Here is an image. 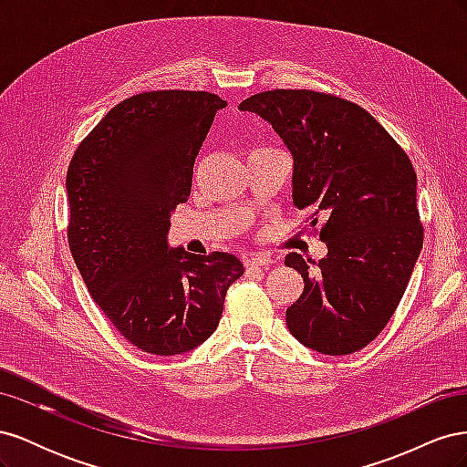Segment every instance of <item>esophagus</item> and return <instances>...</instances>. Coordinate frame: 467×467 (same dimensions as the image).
<instances>
[{"instance_id":"34e87169","label":"esophagus","mask_w":467,"mask_h":467,"mask_svg":"<svg viewBox=\"0 0 467 467\" xmlns=\"http://www.w3.org/2000/svg\"><path fill=\"white\" fill-rule=\"evenodd\" d=\"M244 263H245V266H247V268H255V266H268V265L273 263V259L268 257V255H265V253H259V255L245 257V259H244Z\"/></svg>"}]
</instances>
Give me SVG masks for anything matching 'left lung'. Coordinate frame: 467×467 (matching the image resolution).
Segmentation results:
<instances>
[{"instance_id": "8db88e82", "label": "left lung", "mask_w": 467, "mask_h": 467, "mask_svg": "<svg viewBox=\"0 0 467 467\" xmlns=\"http://www.w3.org/2000/svg\"><path fill=\"white\" fill-rule=\"evenodd\" d=\"M239 110L263 117L285 140L294 206L307 210L302 230L327 245L314 273L298 253L285 259L304 278L286 309L290 333L321 355L364 348L398 309L425 237L411 160L368 110L331 93L263 91Z\"/></svg>"}]
</instances>
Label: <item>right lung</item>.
I'll list each match as a JSON object with an SVG mask.
<instances>
[{
  "label": "right lung",
  "mask_w": 467,
  "mask_h": 467,
  "mask_svg": "<svg viewBox=\"0 0 467 467\" xmlns=\"http://www.w3.org/2000/svg\"><path fill=\"white\" fill-rule=\"evenodd\" d=\"M222 107L208 91L132 95L81 140L67 167V244L79 275L117 331L150 355L204 343L245 271L230 253L169 251L165 239Z\"/></svg>",
  "instance_id": "obj_1"
}]
</instances>
